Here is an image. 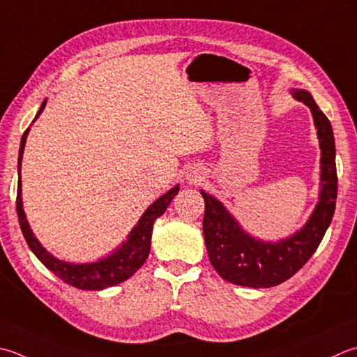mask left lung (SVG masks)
Wrapping results in <instances>:
<instances>
[{"label": "left lung", "instance_id": "8db88e82", "mask_svg": "<svg viewBox=\"0 0 357 357\" xmlns=\"http://www.w3.org/2000/svg\"><path fill=\"white\" fill-rule=\"evenodd\" d=\"M292 94L310 107L322 150V190L316 211L305 227L274 244L258 241L244 232L218 199L201 192L206 202L202 229L208 258L215 271L234 284L271 288L288 280L316 252L336 208V146L331 123L308 91L296 89Z\"/></svg>", "mask_w": 357, "mask_h": 357}]
</instances>
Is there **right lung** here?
<instances>
[{
	"mask_svg": "<svg viewBox=\"0 0 357 357\" xmlns=\"http://www.w3.org/2000/svg\"><path fill=\"white\" fill-rule=\"evenodd\" d=\"M46 105V100L41 103L38 109L37 119L41 111H43ZM29 128L23 132V137H21L20 144V153H18V174L21 172V158H23L24 151V144ZM179 192V187H173L170 192H167L164 197H160L158 201L153 202V204L146 208L142 218L139 220L135 229L131 230L128 235V240L125 241L121 248L114 250L113 255H109L103 260H99L97 263H86V264H73V263H65L60 261L57 258L52 257L47 252L45 248H41L38 240L35 238L32 230L27 225L26 215L23 211V202H21V178L18 176V188H17V213H18V221L21 232H23L27 246L31 248L35 257L45 264V266L52 271L55 275L61 278L63 282L75 286V288L86 289V291H99L109 288V286H114L127 280L135 272L142 266L145 263L146 257L150 254V241H151V230H153V222L156 221L162 215L167 207L174 198V195Z\"/></svg>",
	"mask_w": 357,
	"mask_h": 357,
	"instance_id": "right-lung-1",
	"label": "right lung"
}]
</instances>
